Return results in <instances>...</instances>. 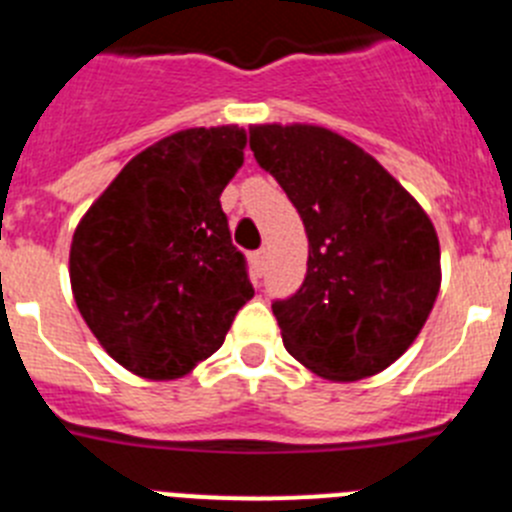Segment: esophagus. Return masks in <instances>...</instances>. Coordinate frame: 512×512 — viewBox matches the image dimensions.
Returning <instances> with one entry per match:
<instances>
[{"label":"esophagus","instance_id":"1","mask_svg":"<svg viewBox=\"0 0 512 512\" xmlns=\"http://www.w3.org/2000/svg\"><path fill=\"white\" fill-rule=\"evenodd\" d=\"M264 264H266V251L264 248H259V251L251 253V266H253V277L259 279L261 271H264Z\"/></svg>","mask_w":512,"mask_h":512}]
</instances>
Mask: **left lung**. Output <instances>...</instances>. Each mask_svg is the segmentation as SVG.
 I'll use <instances>...</instances> for the list:
<instances>
[{
  "instance_id": "8db88e82",
  "label": "left lung",
  "mask_w": 512,
  "mask_h": 512,
  "mask_svg": "<svg viewBox=\"0 0 512 512\" xmlns=\"http://www.w3.org/2000/svg\"><path fill=\"white\" fill-rule=\"evenodd\" d=\"M248 143L297 207L307 274L271 310L284 348L330 379L356 382L408 351L441 287V248L423 207L377 158L315 125H253Z\"/></svg>"
}]
</instances>
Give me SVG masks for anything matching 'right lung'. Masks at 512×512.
I'll return each instance as SVG.
<instances>
[{
	"label": "right lung",
	"mask_w": 512,
	"mask_h": 512,
	"mask_svg": "<svg viewBox=\"0 0 512 512\" xmlns=\"http://www.w3.org/2000/svg\"><path fill=\"white\" fill-rule=\"evenodd\" d=\"M246 130L192 128L117 174L71 241V289L104 351L146 379H176L223 346L253 297L220 207Z\"/></svg>",
	"instance_id": "add662e5"
}]
</instances>
